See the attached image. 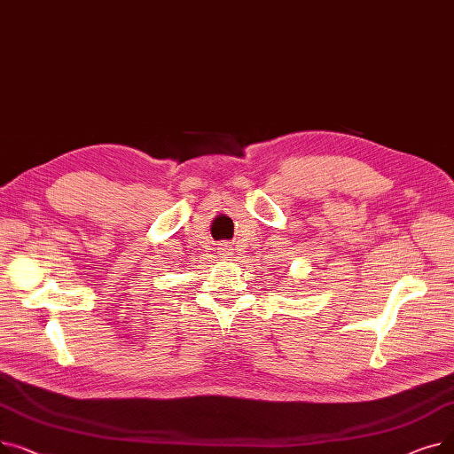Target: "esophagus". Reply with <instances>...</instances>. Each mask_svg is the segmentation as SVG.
I'll return each instance as SVG.
<instances>
[{
    "label": "esophagus",
    "instance_id": "1",
    "mask_svg": "<svg viewBox=\"0 0 454 454\" xmlns=\"http://www.w3.org/2000/svg\"><path fill=\"white\" fill-rule=\"evenodd\" d=\"M221 255L223 257H230V255H233V247L230 245V243H224V245H221Z\"/></svg>",
    "mask_w": 454,
    "mask_h": 454
}]
</instances>
